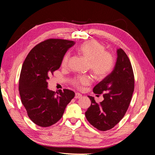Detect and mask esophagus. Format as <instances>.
<instances>
[{"mask_svg":"<svg viewBox=\"0 0 155 155\" xmlns=\"http://www.w3.org/2000/svg\"><path fill=\"white\" fill-rule=\"evenodd\" d=\"M74 97L76 98V99H79V98L82 97V95L80 94H79V93H76V94H75V97Z\"/></svg>","mask_w":155,"mask_h":155,"instance_id":"esophagus-1","label":"esophagus"}]
</instances>
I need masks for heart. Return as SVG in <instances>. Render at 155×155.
Listing matches in <instances>:
<instances>
[{
	"label": "heart",
	"mask_w": 155,
	"mask_h": 155,
	"mask_svg": "<svg viewBox=\"0 0 155 155\" xmlns=\"http://www.w3.org/2000/svg\"><path fill=\"white\" fill-rule=\"evenodd\" d=\"M78 53L88 63V68L97 80L107 78L111 73L114 67V60L112 55L105 51L104 45L95 41H88L79 45ZM70 59V54H65L61 61V67L66 68ZM92 80L89 76H78L73 79L72 85L78 89H83L90 85Z\"/></svg>",
	"instance_id": "obj_1"
}]
</instances>
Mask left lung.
I'll list each match as a JSON object with an SVG mask.
<instances>
[{
  "instance_id": "left-lung-1",
  "label": "left lung",
  "mask_w": 155,
  "mask_h": 155,
  "mask_svg": "<svg viewBox=\"0 0 155 155\" xmlns=\"http://www.w3.org/2000/svg\"><path fill=\"white\" fill-rule=\"evenodd\" d=\"M115 67L107 78L94 87L97 96L103 94L104 100L96 103L88 96L91 105L85 112L88 121L100 130H110L118 124L127 110L134 88L133 70L127 55L117 50Z\"/></svg>"
}]
</instances>
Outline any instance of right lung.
<instances>
[{"label":"right lung","mask_w":155,"mask_h":155,"mask_svg":"<svg viewBox=\"0 0 155 155\" xmlns=\"http://www.w3.org/2000/svg\"><path fill=\"white\" fill-rule=\"evenodd\" d=\"M73 41L48 39L37 45L28 54L21 71L18 90L28 116L35 124L47 127L62 118L67 105L75 93L63 89L50 91V76L59 68Z\"/></svg>","instance_id":"right-lung-1"}]
</instances>
